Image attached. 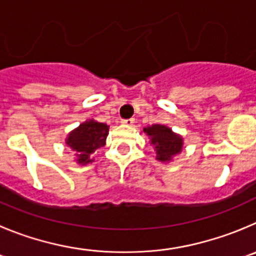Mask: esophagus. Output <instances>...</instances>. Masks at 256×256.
<instances>
[{"instance_id":"34e87169","label":"esophagus","mask_w":256,"mask_h":256,"mask_svg":"<svg viewBox=\"0 0 256 256\" xmlns=\"http://www.w3.org/2000/svg\"><path fill=\"white\" fill-rule=\"evenodd\" d=\"M134 122H135V120H134V118H128V120H122V125H125V126H132Z\"/></svg>"}]
</instances>
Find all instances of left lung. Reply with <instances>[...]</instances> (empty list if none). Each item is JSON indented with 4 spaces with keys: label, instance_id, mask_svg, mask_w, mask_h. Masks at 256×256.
Here are the masks:
<instances>
[{
    "label": "left lung",
    "instance_id": "8db88e82",
    "mask_svg": "<svg viewBox=\"0 0 256 256\" xmlns=\"http://www.w3.org/2000/svg\"><path fill=\"white\" fill-rule=\"evenodd\" d=\"M145 134L149 136L150 145L154 146V152H156L158 162L169 163L173 160L176 155L180 154L183 149V138L179 134L174 132L170 128L160 124L146 126L142 128Z\"/></svg>",
    "mask_w": 256,
    "mask_h": 256
}]
</instances>
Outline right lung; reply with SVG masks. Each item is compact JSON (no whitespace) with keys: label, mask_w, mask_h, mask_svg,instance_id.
<instances>
[{"label":"right lung","mask_w":256,"mask_h":256,"mask_svg":"<svg viewBox=\"0 0 256 256\" xmlns=\"http://www.w3.org/2000/svg\"><path fill=\"white\" fill-rule=\"evenodd\" d=\"M108 128L106 124L88 118L66 135V144L74 152L77 164L86 166L94 162L93 154L106 145Z\"/></svg>","instance_id":"right-lung-1"}]
</instances>
